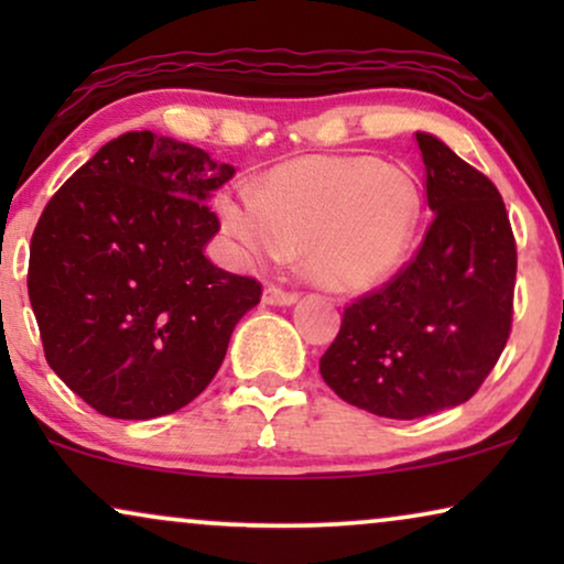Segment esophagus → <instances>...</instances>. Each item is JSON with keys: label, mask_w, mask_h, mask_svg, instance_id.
Returning a JSON list of instances; mask_svg holds the SVG:
<instances>
[{"label": "esophagus", "mask_w": 564, "mask_h": 564, "mask_svg": "<svg viewBox=\"0 0 564 564\" xmlns=\"http://www.w3.org/2000/svg\"><path fill=\"white\" fill-rule=\"evenodd\" d=\"M297 292H290V290H282L276 288V284H269V288L264 290V303L267 305H292L297 303Z\"/></svg>", "instance_id": "esophagus-1"}]
</instances>
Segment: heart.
Returning a JSON list of instances; mask_svg holds the SVG:
<instances>
[{
    "label": "heart",
    "mask_w": 564,
    "mask_h": 564,
    "mask_svg": "<svg viewBox=\"0 0 564 564\" xmlns=\"http://www.w3.org/2000/svg\"><path fill=\"white\" fill-rule=\"evenodd\" d=\"M228 236L253 261L303 249L323 288L372 290L403 267L419 236L423 192L405 169L369 156H305L257 189L215 199Z\"/></svg>",
    "instance_id": "1"
}]
</instances>
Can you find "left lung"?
Segmentation results:
<instances>
[{"mask_svg": "<svg viewBox=\"0 0 564 564\" xmlns=\"http://www.w3.org/2000/svg\"><path fill=\"white\" fill-rule=\"evenodd\" d=\"M434 210L413 259L346 305L321 375L346 403L413 421L465 403L506 349L516 238L503 197L449 145L415 133Z\"/></svg>", "mask_w": 564, "mask_h": 564, "instance_id": "left-lung-1", "label": "left lung"}]
</instances>
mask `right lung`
<instances>
[{"instance_id":"1","label":"right lung","mask_w":564,"mask_h":564,"mask_svg":"<svg viewBox=\"0 0 564 564\" xmlns=\"http://www.w3.org/2000/svg\"><path fill=\"white\" fill-rule=\"evenodd\" d=\"M236 169L141 130L105 143L48 199L30 241L28 295L53 372L97 413H174L223 365L261 300L253 276L205 257L207 199Z\"/></svg>"}]
</instances>
